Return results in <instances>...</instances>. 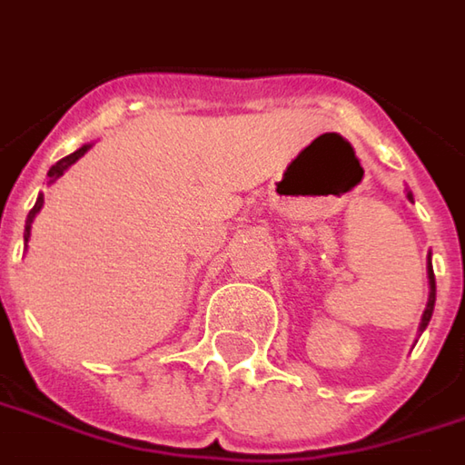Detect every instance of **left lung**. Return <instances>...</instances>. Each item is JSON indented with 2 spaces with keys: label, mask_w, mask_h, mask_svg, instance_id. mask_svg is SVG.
<instances>
[{
  "label": "left lung",
  "mask_w": 465,
  "mask_h": 465,
  "mask_svg": "<svg viewBox=\"0 0 465 465\" xmlns=\"http://www.w3.org/2000/svg\"><path fill=\"white\" fill-rule=\"evenodd\" d=\"M409 200H414L411 193H409ZM427 278H430V299H427V310L421 314V322H419V333L430 325V320H432V312H434V272H432V262H430V268H427Z\"/></svg>",
  "instance_id": "1"
}]
</instances>
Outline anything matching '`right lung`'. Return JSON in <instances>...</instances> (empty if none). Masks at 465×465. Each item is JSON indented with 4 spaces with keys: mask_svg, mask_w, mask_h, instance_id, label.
I'll return each mask as SVG.
<instances>
[{
    "mask_svg": "<svg viewBox=\"0 0 465 465\" xmlns=\"http://www.w3.org/2000/svg\"><path fill=\"white\" fill-rule=\"evenodd\" d=\"M88 148H91V145H83L80 151L70 153V155H64L62 161H56V163H54V166L49 169V182H56V179H59L62 173L67 172V169H70V166L74 163V161H77V158H83V155H85V151H88ZM41 208H44V194H38V200H35L33 211L28 213V221H25V244H28V239H31L33 218H35V213L41 211Z\"/></svg>",
    "mask_w": 465,
    "mask_h": 465,
    "instance_id": "add662e5",
    "label": "right lung"
}]
</instances>
